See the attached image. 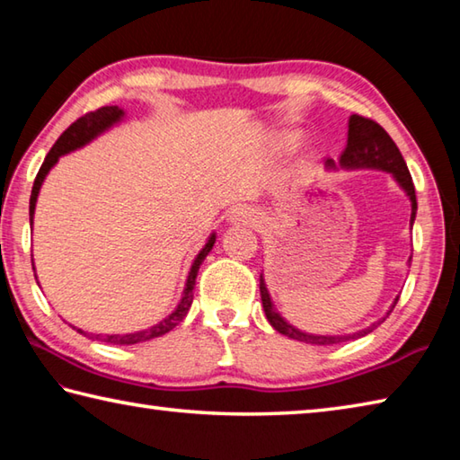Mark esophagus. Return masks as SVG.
<instances>
[{"label": "esophagus", "mask_w": 460, "mask_h": 460, "mask_svg": "<svg viewBox=\"0 0 460 460\" xmlns=\"http://www.w3.org/2000/svg\"><path fill=\"white\" fill-rule=\"evenodd\" d=\"M259 212H256L254 208H248V206H238L232 209L230 214V222L234 224H254L259 222Z\"/></svg>", "instance_id": "esophagus-1"}]
</instances>
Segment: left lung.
<instances>
[{
  "instance_id": "obj_1",
  "label": "left lung",
  "mask_w": 460,
  "mask_h": 460,
  "mask_svg": "<svg viewBox=\"0 0 460 460\" xmlns=\"http://www.w3.org/2000/svg\"><path fill=\"white\" fill-rule=\"evenodd\" d=\"M329 169H335V161L327 159L325 164ZM340 165L345 169H359V167H369V169H382V172H388L394 175V180L400 183V188L406 191V196L412 201V216H410V224H414L416 217V191H414V183H412V175H410L406 161L402 157L400 149L396 147V143L392 141V137L384 131L382 125H377L376 120L359 117V115H351L349 117V131H348V147L341 153ZM261 296H262V307L264 313H267L269 323L277 329L279 333H283L291 340L303 341V343H311V345H333V343H343L349 340H358V337H364L367 333H372L374 329L385 321V317L390 315L396 307L398 299L394 301L392 309L388 311L382 321L377 323H372L366 329H361L358 333H349V335H313V333H305L299 332V329L293 327L291 323L279 315L275 305L270 301L269 288L264 285V279L261 277Z\"/></svg>"
}]
</instances>
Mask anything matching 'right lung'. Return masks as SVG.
Returning <instances> with one entry per match:
<instances>
[{"label": "right lung", "instance_id": "right-lung-1", "mask_svg": "<svg viewBox=\"0 0 460 460\" xmlns=\"http://www.w3.org/2000/svg\"><path fill=\"white\" fill-rule=\"evenodd\" d=\"M125 117V111L119 109V107H101L93 112H86L80 119H76L75 123H72L66 131H64L58 141L54 143V147L48 153L42 167H40V172L34 180V188H31V196H30V222H34V212H36V199H38V193L40 188H42V183L46 180V175L50 169L56 165V161H58L62 155H66V153L75 151L84 147L86 143H91L94 137H99L101 133L107 131L115 123H119L120 119ZM216 243V234L209 236V240L206 243V246L201 248L199 254L196 256V261H193L191 269H190V275L188 280H185V288H183V296L180 305H177L173 313H169V315L159 321L157 325H153L149 329H143V332H135V333H123V335H102V333H91L93 340L96 341H104V343H112V345H133V343H143V341H149V340H155V337H161L172 332L175 325H180L183 317L188 315V311L191 307V301H193V287H196V277H198V270H199V264L204 262V259L208 256V252L212 251V246ZM31 267H34V262H31ZM78 333L88 335L83 329H76Z\"/></svg>", "mask_w": 460, "mask_h": 460}]
</instances>
